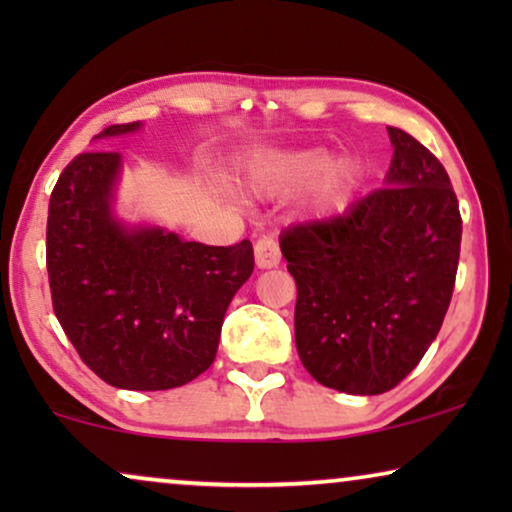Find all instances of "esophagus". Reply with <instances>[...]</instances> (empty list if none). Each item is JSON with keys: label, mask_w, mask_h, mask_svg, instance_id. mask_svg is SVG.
Instances as JSON below:
<instances>
[{"label": "esophagus", "mask_w": 512, "mask_h": 512, "mask_svg": "<svg viewBox=\"0 0 512 512\" xmlns=\"http://www.w3.org/2000/svg\"><path fill=\"white\" fill-rule=\"evenodd\" d=\"M254 254H256V265L261 270L277 268L279 261H282V254H279V244L275 237H258L254 244Z\"/></svg>", "instance_id": "34e87169"}]
</instances>
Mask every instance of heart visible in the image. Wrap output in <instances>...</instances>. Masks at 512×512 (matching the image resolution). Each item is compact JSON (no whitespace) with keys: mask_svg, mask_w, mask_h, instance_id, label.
Listing matches in <instances>:
<instances>
[{"mask_svg":"<svg viewBox=\"0 0 512 512\" xmlns=\"http://www.w3.org/2000/svg\"><path fill=\"white\" fill-rule=\"evenodd\" d=\"M328 160H331V156L319 149L293 151L265 158L258 163L254 174H251V184L261 193L282 191V188L303 184V181L317 177L324 170L319 184V202L326 207H333L347 195L349 184L354 179V165L349 160H335V163L328 165Z\"/></svg>","mask_w":512,"mask_h":512,"instance_id":"b5f03b06","label":"heart"}]
</instances>
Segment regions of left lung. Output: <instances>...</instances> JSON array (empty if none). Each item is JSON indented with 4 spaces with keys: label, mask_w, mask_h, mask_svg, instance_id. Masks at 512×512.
Masks as SVG:
<instances>
[{
    "label": "left lung",
    "mask_w": 512,
    "mask_h": 512,
    "mask_svg": "<svg viewBox=\"0 0 512 512\" xmlns=\"http://www.w3.org/2000/svg\"><path fill=\"white\" fill-rule=\"evenodd\" d=\"M384 186L345 214L286 228L296 347L314 380L356 396L394 389L443 326L461 247L445 167L398 128Z\"/></svg>",
    "instance_id": "1"
}]
</instances>
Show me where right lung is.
<instances>
[{"label":"right lung","instance_id":"1","mask_svg":"<svg viewBox=\"0 0 512 512\" xmlns=\"http://www.w3.org/2000/svg\"><path fill=\"white\" fill-rule=\"evenodd\" d=\"M142 123L109 125L95 139ZM121 153L90 151L62 170L51 193L46 268L53 310L83 363L118 389L163 391L214 363L223 317L254 272L249 240L186 242L114 212Z\"/></svg>","mask_w":512,"mask_h":512}]
</instances>
